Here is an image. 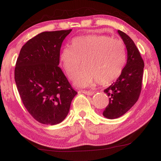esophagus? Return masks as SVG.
<instances>
[{
  "mask_svg": "<svg viewBox=\"0 0 161 161\" xmlns=\"http://www.w3.org/2000/svg\"><path fill=\"white\" fill-rule=\"evenodd\" d=\"M80 92L87 94V95H92V94H94V92H92V91H86V90H81V91H80Z\"/></svg>",
  "mask_w": 161,
  "mask_h": 161,
  "instance_id": "obj_1",
  "label": "esophagus"
}]
</instances>
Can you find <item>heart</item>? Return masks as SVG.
Returning a JSON list of instances; mask_svg holds the SVG:
<instances>
[{"mask_svg": "<svg viewBox=\"0 0 161 161\" xmlns=\"http://www.w3.org/2000/svg\"><path fill=\"white\" fill-rule=\"evenodd\" d=\"M126 58L125 47L120 40L105 35H86L74 39L71 47L64 48L59 60L70 80L75 77L81 66L85 67L75 84L86 87L95 81L104 85L113 82L121 75Z\"/></svg>", "mask_w": 161, "mask_h": 161, "instance_id": "1", "label": "heart"}]
</instances>
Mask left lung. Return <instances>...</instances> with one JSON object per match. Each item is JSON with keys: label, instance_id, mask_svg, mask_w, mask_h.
Listing matches in <instances>:
<instances>
[{"label": "left lung", "instance_id": "8db88e82", "mask_svg": "<svg viewBox=\"0 0 161 161\" xmlns=\"http://www.w3.org/2000/svg\"><path fill=\"white\" fill-rule=\"evenodd\" d=\"M127 51L125 67L115 82L104 90L109 97V104L103 112L108 119H116L123 115L136 103L142 89L144 62L129 36L117 31Z\"/></svg>", "mask_w": 161, "mask_h": 161}]
</instances>
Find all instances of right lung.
Wrapping results in <instances>:
<instances>
[{
    "instance_id": "right-lung-1",
    "label": "right lung",
    "mask_w": 161,
    "mask_h": 161,
    "mask_svg": "<svg viewBox=\"0 0 161 161\" xmlns=\"http://www.w3.org/2000/svg\"><path fill=\"white\" fill-rule=\"evenodd\" d=\"M71 31L41 33L23 46L17 58L18 91L25 109L40 123L53 125L62 122L77 94L58 66L62 42Z\"/></svg>"
}]
</instances>
